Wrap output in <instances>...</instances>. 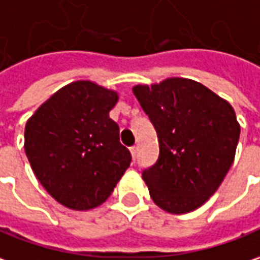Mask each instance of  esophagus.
Returning a JSON list of instances; mask_svg holds the SVG:
<instances>
[{
  "label": "esophagus",
  "instance_id": "esophagus-1",
  "mask_svg": "<svg viewBox=\"0 0 260 260\" xmlns=\"http://www.w3.org/2000/svg\"><path fill=\"white\" fill-rule=\"evenodd\" d=\"M130 151H132V155H133V158H136V157H137V147H136V146L130 147Z\"/></svg>",
  "mask_w": 260,
  "mask_h": 260
}]
</instances>
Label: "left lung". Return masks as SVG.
<instances>
[{
  "mask_svg": "<svg viewBox=\"0 0 260 260\" xmlns=\"http://www.w3.org/2000/svg\"><path fill=\"white\" fill-rule=\"evenodd\" d=\"M133 93L160 146L157 162L143 171L150 197L171 214L200 208L235 158L241 127L234 107L207 86L184 78L137 85Z\"/></svg>",
  "mask_w": 260,
  "mask_h": 260,
  "instance_id": "8db88e82",
  "label": "left lung"
}]
</instances>
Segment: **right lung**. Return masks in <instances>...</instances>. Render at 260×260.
I'll list each match as a JSON object with an SVG mask.
<instances>
[{
  "label": "right lung",
  "instance_id": "1",
  "mask_svg": "<svg viewBox=\"0 0 260 260\" xmlns=\"http://www.w3.org/2000/svg\"><path fill=\"white\" fill-rule=\"evenodd\" d=\"M114 90L89 80L59 89L25 126V153L42 187L75 211L102 205L123 177L132 154L109 117Z\"/></svg>",
  "mask_w": 260,
  "mask_h": 260
}]
</instances>
